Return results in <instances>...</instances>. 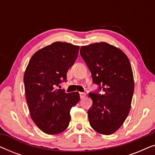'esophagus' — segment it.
Wrapping results in <instances>:
<instances>
[{"label": "esophagus", "mask_w": 155, "mask_h": 155, "mask_svg": "<svg viewBox=\"0 0 155 155\" xmlns=\"http://www.w3.org/2000/svg\"><path fill=\"white\" fill-rule=\"evenodd\" d=\"M85 96H86L85 93H84V92H80V99H84V97H85Z\"/></svg>", "instance_id": "1"}]
</instances>
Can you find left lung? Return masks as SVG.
I'll list each match as a JSON object with an SVG mask.
<instances>
[{"label": "left lung", "mask_w": 155, "mask_h": 155, "mask_svg": "<svg viewBox=\"0 0 155 155\" xmlns=\"http://www.w3.org/2000/svg\"><path fill=\"white\" fill-rule=\"evenodd\" d=\"M80 55L98 91L104 92L89 93L92 99L87 112L90 126L100 134H113L130 110L134 79L130 61L121 50L106 42L82 46Z\"/></svg>", "instance_id": "1"}]
</instances>
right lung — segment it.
Instances as JSON below:
<instances>
[{"label":"right lung","instance_id":"right-lung-1","mask_svg":"<svg viewBox=\"0 0 155 155\" xmlns=\"http://www.w3.org/2000/svg\"><path fill=\"white\" fill-rule=\"evenodd\" d=\"M79 46L54 42L31 56L24 75L25 95L31 119L48 135L62 133L71 120V108L80 101L77 92L57 90L78 58Z\"/></svg>","mask_w":155,"mask_h":155}]
</instances>
